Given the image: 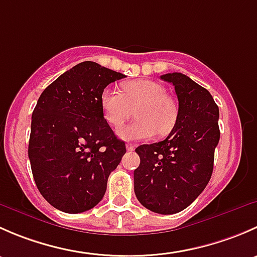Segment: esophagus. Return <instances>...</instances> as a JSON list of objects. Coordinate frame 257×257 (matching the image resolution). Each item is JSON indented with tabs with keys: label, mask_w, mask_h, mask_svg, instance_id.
<instances>
[{
	"label": "esophagus",
	"mask_w": 257,
	"mask_h": 257,
	"mask_svg": "<svg viewBox=\"0 0 257 257\" xmlns=\"http://www.w3.org/2000/svg\"><path fill=\"white\" fill-rule=\"evenodd\" d=\"M125 147H126V150H129V152H133V150L136 149V145L132 144V143H128Z\"/></svg>",
	"instance_id": "1"
}]
</instances>
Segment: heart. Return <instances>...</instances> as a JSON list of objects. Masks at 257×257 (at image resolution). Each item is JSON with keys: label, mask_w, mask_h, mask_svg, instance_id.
<instances>
[{"label": "heart", "mask_w": 257, "mask_h": 257, "mask_svg": "<svg viewBox=\"0 0 257 257\" xmlns=\"http://www.w3.org/2000/svg\"><path fill=\"white\" fill-rule=\"evenodd\" d=\"M100 108L110 125H123L136 109L137 119L118 131L125 141L149 139L155 134L167 136L174 128L178 107L160 83L150 79H134L121 84V93L105 88L100 94Z\"/></svg>", "instance_id": "1"}]
</instances>
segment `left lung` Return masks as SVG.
<instances>
[{
  "mask_svg": "<svg viewBox=\"0 0 257 257\" xmlns=\"http://www.w3.org/2000/svg\"><path fill=\"white\" fill-rule=\"evenodd\" d=\"M160 78L175 88L177 123L164 141L136 149L141 164L134 170V191L144 208L168 215L188 208L208 185L220 139L219 107L208 89L185 74Z\"/></svg>",
  "mask_w": 257,
  "mask_h": 257,
  "instance_id": "obj_1",
  "label": "left lung"
}]
</instances>
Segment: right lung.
Listing matches in <instances>:
<instances>
[{
  "instance_id": "add662e5",
  "label": "right lung",
  "mask_w": 257,
  "mask_h": 257,
  "mask_svg": "<svg viewBox=\"0 0 257 257\" xmlns=\"http://www.w3.org/2000/svg\"><path fill=\"white\" fill-rule=\"evenodd\" d=\"M124 74L85 61L42 92L31 123L28 157L43 198L68 214L94 208L125 154L103 115L100 94Z\"/></svg>"
}]
</instances>
